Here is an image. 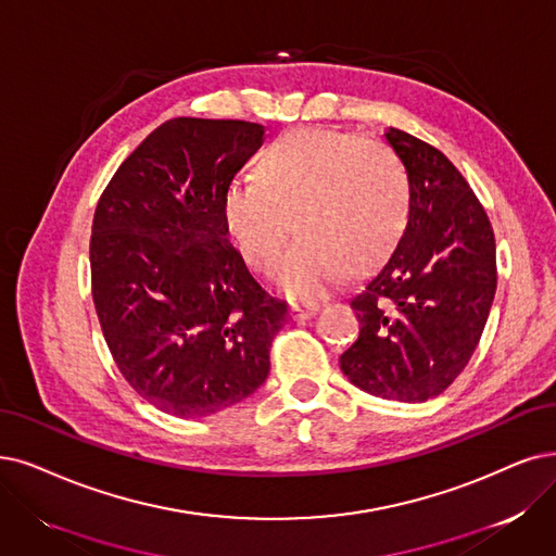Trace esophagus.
<instances>
[{"label": "esophagus", "mask_w": 556, "mask_h": 556, "mask_svg": "<svg viewBox=\"0 0 556 556\" xmlns=\"http://www.w3.org/2000/svg\"><path fill=\"white\" fill-rule=\"evenodd\" d=\"M319 309L317 303H292V317L294 319H309Z\"/></svg>", "instance_id": "obj_1"}]
</instances>
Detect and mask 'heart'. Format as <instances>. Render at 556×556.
I'll list each match as a JSON object with an SVG mask.
<instances>
[{"mask_svg": "<svg viewBox=\"0 0 556 556\" xmlns=\"http://www.w3.org/2000/svg\"><path fill=\"white\" fill-rule=\"evenodd\" d=\"M408 214V175L383 141L336 129H294L257 162V180L237 177L224 193V220L237 251L269 274L294 224L301 241L278 266L280 290L317 299L346 264L381 260Z\"/></svg>", "mask_w": 556, "mask_h": 556, "instance_id": "obj_1", "label": "heart"}]
</instances>
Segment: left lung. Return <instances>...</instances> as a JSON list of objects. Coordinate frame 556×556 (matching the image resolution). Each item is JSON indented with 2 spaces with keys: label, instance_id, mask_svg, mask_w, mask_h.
Segmentation results:
<instances>
[{
  "label": "left lung",
  "instance_id": "left-lung-1",
  "mask_svg": "<svg viewBox=\"0 0 556 556\" xmlns=\"http://www.w3.org/2000/svg\"><path fill=\"white\" fill-rule=\"evenodd\" d=\"M408 175V224L351 307L361 336L340 367L361 390L427 402L470 363L497 290L495 235L460 170L427 141L390 127Z\"/></svg>",
  "mask_w": 556,
  "mask_h": 556
}]
</instances>
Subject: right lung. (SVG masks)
Returning <instances> with one entry per match:
<instances>
[{"label": "right lung", "mask_w": 556, "mask_h": 556, "mask_svg": "<svg viewBox=\"0 0 556 556\" xmlns=\"http://www.w3.org/2000/svg\"><path fill=\"white\" fill-rule=\"evenodd\" d=\"M264 143V125L173 118L102 191L91 292L125 381L175 417H205L269 376L287 303L262 290L226 239L224 193Z\"/></svg>", "instance_id": "obj_1"}]
</instances>
